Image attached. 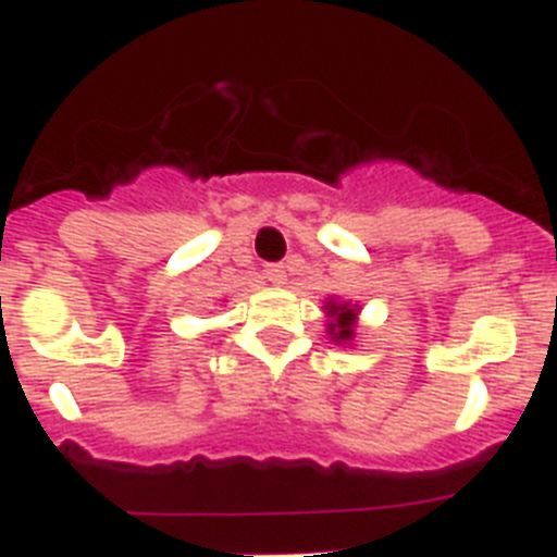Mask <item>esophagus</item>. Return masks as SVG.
Segmentation results:
<instances>
[{"label": "esophagus", "mask_w": 557, "mask_h": 557, "mask_svg": "<svg viewBox=\"0 0 557 557\" xmlns=\"http://www.w3.org/2000/svg\"><path fill=\"white\" fill-rule=\"evenodd\" d=\"M264 278H268L270 284H284L287 282V268H284V264H268V268H264Z\"/></svg>", "instance_id": "1"}]
</instances>
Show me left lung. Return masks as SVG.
Masks as SVG:
<instances>
[{"label": "left lung", "instance_id": "left-lung-1", "mask_svg": "<svg viewBox=\"0 0 557 557\" xmlns=\"http://www.w3.org/2000/svg\"><path fill=\"white\" fill-rule=\"evenodd\" d=\"M329 314L334 321L329 323V334H334V339H351L354 337V309L348 304H329Z\"/></svg>", "mask_w": 557, "mask_h": 557}]
</instances>
